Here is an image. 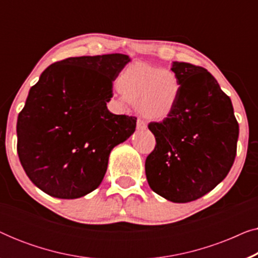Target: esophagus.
<instances>
[{"label": "esophagus", "mask_w": 258, "mask_h": 258, "mask_svg": "<svg viewBox=\"0 0 258 258\" xmlns=\"http://www.w3.org/2000/svg\"><path fill=\"white\" fill-rule=\"evenodd\" d=\"M136 125H137V129L139 130H144L147 128V124H146V122L144 121H142V119H137V122H136Z\"/></svg>", "instance_id": "1"}]
</instances>
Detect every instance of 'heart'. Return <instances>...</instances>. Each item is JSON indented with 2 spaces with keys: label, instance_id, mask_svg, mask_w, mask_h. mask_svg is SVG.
I'll list each match as a JSON object with an SVG mask.
<instances>
[{
  "label": "heart",
  "instance_id": "b5f03b06",
  "mask_svg": "<svg viewBox=\"0 0 258 258\" xmlns=\"http://www.w3.org/2000/svg\"><path fill=\"white\" fill-rule=\"evenodd\" d=\"M122 105H137L140 114L151 121H162L174 110L181 94V83L170 69H160L144 62L125 67L117 79Z\"/></svg>",
  "mask_w": 258,
  "mask_h": 258
}]
</instances>
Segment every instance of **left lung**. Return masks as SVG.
Instances as JSON below:
<instances>
[{
  "label": "left lung",
  "mask_w": 258,
  "mask_h": 258,
  "mask_svg": "<svg viewBox=\"0 0 258 258\" xmlns=\"http://www.w3.org/2000/svg\"><path fill=\"white\" fill-rule=\"evenodd\" d=\"M181 94L171 114L148 128L156 139L146 160L150 188L175 203L211 191L230 171L236 157L238 123L230 97L202 67L172 62Z\"/></svg>",
  "instance_id": "8db88e82"
}]
</instances>
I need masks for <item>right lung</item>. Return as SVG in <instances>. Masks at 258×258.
<instances>
[{
  "instance_id": "1",
  "label": "right lung",
  "mask_w": 258,
  "mask_h": 258,
  "mask_svg": "<svg viewBox=\"0 0 258 258\" xmlns=\"http://www.w3.org/2000/svg\"><path fill=\"white\" fill-rule=\"evenodd\" d=\"M129 62L123 54L69 57L30 88L17 118V154L42 191L74 200L101 184L110 151L136 128V117L107 108L112 81Z\"/></svg>"
}]
</instances>
